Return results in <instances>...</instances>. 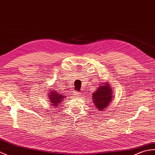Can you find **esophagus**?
Returning a JSON list of instances; mask_svg holds the SVG:
<instances>
[{
    "label": "esophagus",
    "instance_id": "34e87169",
    "mask_svg": "<svg viewBox=\"0 0 155 155\" xmlns=\"http://www.w3.org/2000/svg\"><path fill=\"white\" fill-rule=\"evenodd\" d=\"M73 94L75 95L76 96H79L81 95V92H77V91H74V92H73Z\"/></svg>",
    "mask_w": 155,
    "mask_h": 155
}]
</instances>
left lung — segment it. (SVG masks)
Listing matches in <instances>:
<instances>
[{
  "instance_id": "1",
  "label": "left lung",
  "mask_w": 155,
  "mask_h": 155,
  "mask_svg": "<svg viewBox=\"0 0 155 155\" xmlns=\"http://www.w3.org/2000/svg\"><path fill=\"white\" fill-rule=\"evenodd\" d=\"M111 86L108 82L100 84L93 93L92 102L94 104L95 107L99 111H103L108 106L109 104L113 98Z\"/></svg>"
}]
</instances>
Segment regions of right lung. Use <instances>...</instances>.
Listing matches in <instances>:
<instances>
[{
    "mask_svg": "<svg viewBox=\"0 0 155 155\" xmlns=\"http://www.w3.org/2000/svg\"><path fill=\"white\" fill-rule=\"evenodd\" d=\"M48 97L49 98V100L51 102L52 106L53 107L59 106V104L62 103V102L64 100V98H64L65 96L55 91H50Z\"/></svg>",
    "mask_w": 155,
    "mask_h": 155,
    "instance_id": "add662e5",
    "label": "right lung"
}]
</instances>
